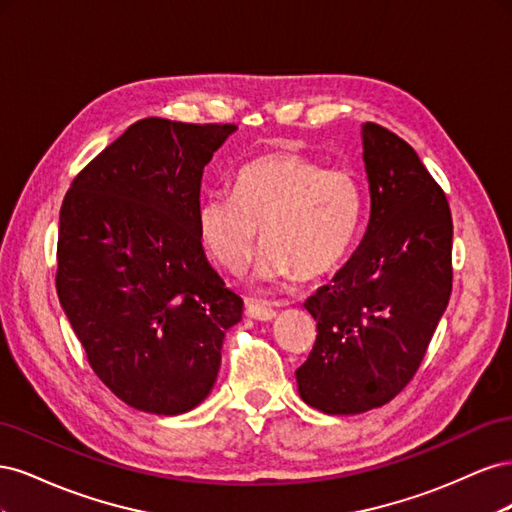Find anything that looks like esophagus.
<instances>
[{"instance_id": "obj_1", "label": "esophagus", "mask_w": 512, "mask_h": 512, "mask_svg": "<svg viewBox=\"0 0 512 512\" xmlns=\"http://www.w3.org/2000/svg\"><path fill=\"white\" fill-rule=\"evenodd\" d=\"M245 314L247 318H254L260 322H269L275 318V309L269 303H260V301H247L245 303Z\"/></svg>"}]
</instances>
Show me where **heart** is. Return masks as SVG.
<instances>
[{"mask_svg":"<svg viewBox=\"0 0 512 512\" xmlns=\"http://www.w3.org/2000/svg\"><path fill=\"white\" fill-rule=\"evenodd\" d=\"M365 213L367 192L354 170L269 151L237 170L232 192L205 194L196 222L207 250L232 273L250 265L262 228L258 277L282 282L335 271L359 241Z\"/></svg>","mask_w":512,"mask_h":512,"instance_id":"heart-1","label":"heart"}]
</instances>
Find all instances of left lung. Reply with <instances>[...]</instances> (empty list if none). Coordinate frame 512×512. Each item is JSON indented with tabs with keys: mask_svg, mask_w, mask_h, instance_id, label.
<instances>
[{
	"mask_svg": "<svg viewBox=\"0 0 512 512\" xmlns=\"http://www.w3.org/2000/svg\"><path fill=\"white\" fill-rule=\"evenodd\" d=\"M371 215L331 284L305 301L316 342L297 369L299 395L324 414H361L406 389L453 290V218L416 151L363 123Z\"/></svg>",
	"mask_w": 512,
	"mask_h": 512,
	"instance_id": "1",
	"label": "left lung"
}]
</instances>
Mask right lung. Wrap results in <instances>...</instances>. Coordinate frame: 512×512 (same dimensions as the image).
Here are the masks:
<instances>
[{"label":"right lung","instance_id":"1","mask_svg":"<svg viewBox=\"0 0 512 512\" xmlns=\"http://www.w3.org/2000/svg\"><path fill=\"white\" fill-rule=\"evenodd\" d=\"M232 123L147 117L74 177L59 211L57 297L96 376L128 406L175 416L218 378L243 299L200 241L203 170Z\"/></svg>","mask_w":512,"mask_h":512}]
</instances>
